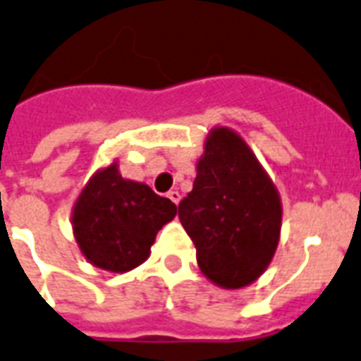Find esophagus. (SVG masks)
Segmentation results:
<instances>
[{
  "mask_svg": "<svg viewBox=\"0 0 361 361\" xmlns=\"http://www.w3.org/2000/svg\"><path fill=\"white\" fill-rule=\"evenodd\" d=\"M166 196H169V198H171V200H172V202H174V204H176V205L180 204V200H181V195H180V192H178V190H171V192H169V195H166Z\"/></svg>",
  "mask_w": 361,
  "mask_h": 361,
  "instance_id": "esophagus-1",
  "label": "esophagus"
}]
</instances>
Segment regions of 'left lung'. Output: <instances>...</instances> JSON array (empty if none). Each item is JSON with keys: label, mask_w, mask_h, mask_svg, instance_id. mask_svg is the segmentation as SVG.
I'll use <instances>...</instances> for the list:
<instances>
[{"label": "left lung", "mask_w": 361, "mask_h": 361, "mask_svg": "<svg viewBox=\"0 0 361 361\" xmlns=\"http://www.w3.org/2000/svg\"><path fill=\"white\" fill-rule=\"evenodd\" d=\"M178 216L195 242L202 274L237 290L264 274L277 250L283 204L277 187L237 132H209L192 190Z\"/></svg>", "instance_id": "left-lung-1"}]
</instances>
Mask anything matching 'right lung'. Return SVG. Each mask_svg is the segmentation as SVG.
<instances>
[{
    "label": "right lung",
    "instance_id": "1",
    "mask_svg": "<svg viewBox=\"0 0 361 361\" xmlns=\"http://www.w3.org/2000/svg\"><path fill=\"white\" fill-rule=\"evenodd\" d=\"M176 211L148 185L124 180L114 161L90 178L73 205V235L87 262L124 274L150 257L157 231Z\"/></svg>",
    "mask_w": 361,
    "mask_h": 361
}]
</instances>
